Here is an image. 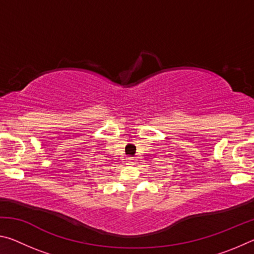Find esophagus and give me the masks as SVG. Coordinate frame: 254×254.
I'll list each match as a JSON object with an SVG mask.
<instances>
[{"mask_svg": "<svg viewBox=\"0 0 254 254\" xmlns=\"http://www.w3.org/2000/svg\"><path fill=\"white\" fill-rule=\"evenodd\" d=\"M127 166L133 165V159H132V158H127Z\"/></svg>", "mask_w": 254, "mask_h": 254, "instance_id": "1", "label": "esophagus"}]
</instances>
